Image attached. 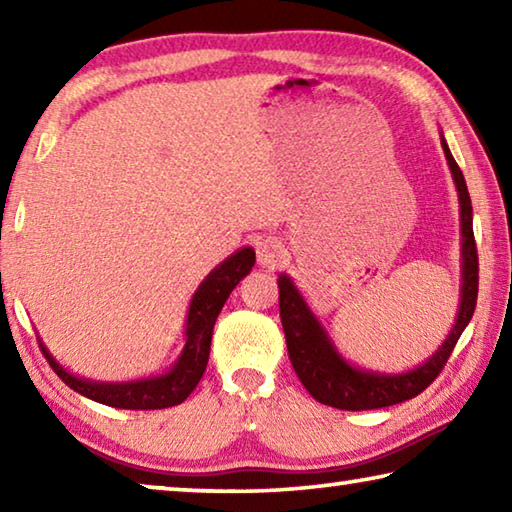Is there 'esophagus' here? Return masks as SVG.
I'll list each match as a JSON object with an SVG mask.
<instances>
[{
  "label": "esophagus",
  "instance_id": "obj_1",
  "mask_svg": "<svg viewBox=\"0 0 512 512\" xmlns=\"http://www.w3.org/2000/svg\"><path fill=\"white\" fill-rule=\"evenodd\" d=\"M257 262L262 264V266H275V264H280L282 262V257H284V246H282V241L280 239H275V237H262L257 241Z\"/></svg>",
  "mask_w": 512,
  "mask_h": 512
}]
</instances>
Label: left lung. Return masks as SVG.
I'll list each match as a JSON object with an SVG mask.
<instances>
[{"label":"left lung","mask_w":512,"mask_h":512,"mask_svg":"<svg viewBox=\"0 0 512 512\" xmlns=\"http://www.w3.org/2000/svg\"><path fill=\"white\" fill-rule=\"evenodd\" d=\"M440 144H443L449 171H452V178L456 183L458 205H461L463 287L461 305H458V316L452 332H449L445 343L422 366L409 372H400V375L354 368L334 348L325 327L318 323L314 311L307 307L305 298L300 296V291L291 282V277L284 273L277 277V287H280V318L284 336H287L291 366L296 370L302 386L320 404L334 406V409L343 411H368L411 400V397L420 395L440 375L454 345L461 339L463 329L472 320L476 296H479V255H476V241L472 230V201L470 194H467L463 171L458 169L443 135H440Z\"/></svg>","instance_id":"1"}]
</instances>
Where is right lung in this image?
<instances>
[{
	"label": "right lung",
	"mask_w": 512,
	"mask_h": 512,
	"mask_svg": "<svg viewBox=\"0 0 512 512\" xmlns=\"http://www.w3.org/2000/svg\"><path fill=\"white\" fill-rule=\"evenodd\" d=\"M255 266V250L241 248L235 255H230L221 262L214 271L205 277L201 287L196 289L192 305L187 311V329H185V348L180 352L178 361L173 363L169 372L160 377L124 381V384H106V381H92L76 377L67 372L60 363L51 357L45 343L40 341V350L45 354L49 366L54 368L56 375L72 388L90 400L115 406V409H131V411H151V409H169L185 402L189 393L194 391L201 381L203 372L210 359V343L216 316L221 314L225 300L232 289L244 280Z\"/></svg>",
	"instance_id": "obj_1"
}]
</instances>
